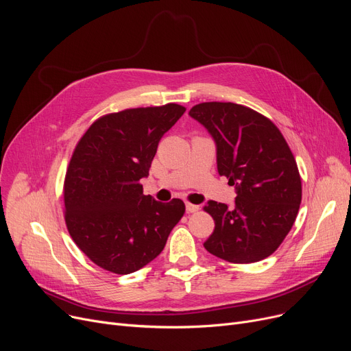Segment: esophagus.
Returning <instances> with one entry per match:
<instances>
[{
  "instance_id": "obj_1",
  "label": "esophagus",
  "mask_w": 351,
  "mask_h": 351,
  "mask_svg": "<svg viewBox=\"0 0 351 351\" xmlns=\"http://www.w3.org/2000/svg\"><path fill=\"white\" fill-rule=\"evenodd\" d=\"M197 210H199L197 205H193V204H189V202H186V212L188 213H195Z\"/></svg>"
}]
</instances>
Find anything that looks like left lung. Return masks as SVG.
Wrapping results in <instances>:
<instances>
[{
	"instance_id": "obj_1",
	"label": "left lung",
	"mask_w": 351,
	"mask_h": 351,
	"mask_svg": "<svg viewBox=\"0 0 351 351\" xmlns=\"http://www.w3.org/2000/svg\"><path fill=\"white\" fill-rule=\"evenodd\" d=\"M189 115L216 145L220 176L234 186V206L209 200L215 230L205 249L230 263H254L285 241L302 202L298 163L270 119L232 102H204Z\"/></svg>"
}]
</instances>
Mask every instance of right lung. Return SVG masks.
Segmentation results:
<instances>
[{
  "label": "right lung",
  "mask_w": 351,
  "mask_h": 351,
  "mask_svg": "<svg viewBox=\"0 0 351 351\" xmlns=\"http://www.w3.org/2000/svg\"><path fill=\"white\" fill-rule=\"evenodd\" d=\"M178 104L125 109L89 126L72 154L64 183L72 241L99 267L134 273L163 250L185 204L143 195L160 138L183 115Z\"/></svg>",
  "instance_id": "obj_1"
}]
</instances>
